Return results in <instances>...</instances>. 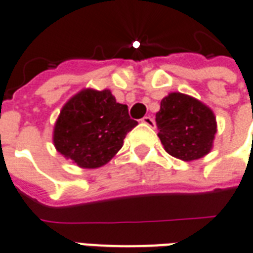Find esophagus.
Wrapping results in <instances>:
<instances>
[{
    "instance_id": "1",
    "label": "esophagus",
    "mask_w": 253,
    "mask_h": 253,
    "mask_svg": "<svg viewBox=\"0 0 253 253\" xmlns=\"http://www.w3.org/2000/svg\"><path fill=\"white\" fill-rule=\"evenodd\" d=\"M141 123L147 125L148 128H154L155 126V121H154V118H151L150 116H146V117L141 118Z\"/></svg>"
}]
</instances>
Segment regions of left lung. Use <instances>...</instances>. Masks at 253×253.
<instances>
[{
	"label": "left lung",
	"instance_id": "left-lung-1",
	"mask_svg": "<svg viewBox=\"0 0 253 253\" xmlns=\"http://www.w3.org/2000/svg\"><path fill=\"white\" fill-rule=\"evenodd\" d=\"M155 121L161 143L171 157L191 162L211 151L216 133L215 114L191 95L170 92L165 96Z\"/></svg>",
	"mask_w": 253,
	"mask_h": 253
}]
</instances>
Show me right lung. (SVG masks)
<instances>
[{
    "instance_id": "add662e5",
    "label": "right lung",
    "mask_w": 253,
    "mask_h": 253,
    "mask_svg": "<svg viewBox=\"0 0 253 253\" xmlns=\"http://www.w3.org/2000/svg\"><path fill=\"white\" fill-rule=\"evenodd\" d=\"M136 125L128 106L116 102L110 89L84 88L61 109L53 143L61 155L79 168L96 169L110 162Z\"/></svg>"
}]
</instances>
